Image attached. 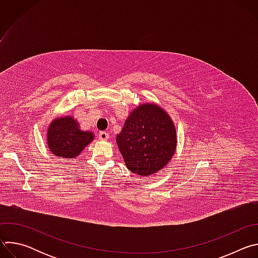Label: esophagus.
Returning a JSON list of instances; mask_svg holds the SVG:
<instances>
[{
  "label": "esophagus",
  "instance_id": "esophagus-1",
  "mask_svg": "<svg viewBox=\"0 0 258 258\" xmlns=\"http://www.w3.org/2000/svg\"><path fill=\"white\" fill-rule=\"evenodd\" d=\"M99 139H100L101 141H106V140L109 139V134H108L107 132H101V133L99 134Z\"/></svg>",
  "mask_w": 258,
  "mask_h": 258
}]
</instances>
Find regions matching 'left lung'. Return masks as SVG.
<instances>
[{"instance_id":"obj_1","label":"left lung","mask_w":258,"mask_h":258,"mask_svg":"<svg viewBox=\"0 0 258 258\" xmlns=\"http://www.w3.org/2000/svg\"><path fill=\"white\" fill-rule=\"evenodd\" d=\"M176 142L172 119L154 103L135 108L116 136L127 169L141 176L154 174L166 166L175 152Z\"/></svg>"}]
</instances>
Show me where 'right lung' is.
Here are the masks:
<instances>
[{
    "label": "right lung",
    "instance_id": "obj_1",
    "mask_svg": "<svg viewBox=\"0 0 258 258\" xmlns=\"http://www.w3.org/2000/svg\"><path fill=\"white\" fill-rule=\"evenodd\" d=\"M92 132L82 131L80 123L70 115L55 118L48 127L49 150L60 158L73 159L94 140Z\"/></svg>",
    "mask_w": 258,
    "mask_h": 258
}]
</instances>
